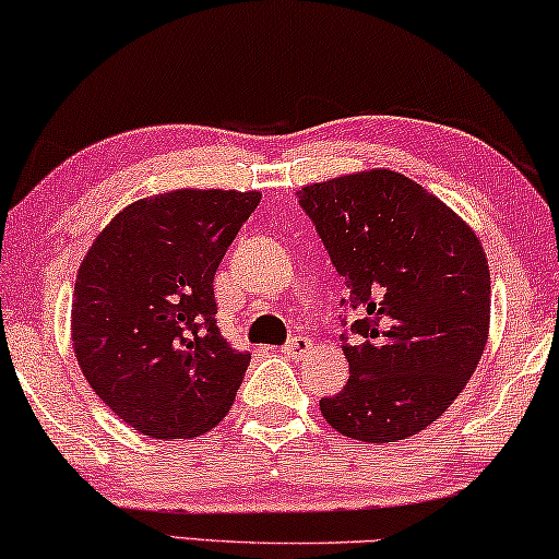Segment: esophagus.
Returning <instances> with one entry per match:
<instances>
[{
  "label": "esophagus",
  "instance_id": "1",
  "mask_svg": "<svg viewBox=\"0 0 559 559\" xmlns=\"http://www.w3.org/2000/svg\"><path fill=\"white\" fill-rule=\"evenodd\" d=\"M310 349H313V344H310L306 336H293L285 346H282V352H285L287 357H293V359H300L302 354H308Z\"/></svg>",
  "mask_w": 559,
  "mask_h": 559
}]
</instances>
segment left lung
<instances>
[{
	"instance_id": "obj_1",
	"label": "left lung",
	"mask_w": 559,
	"mask_h": 559,
	"mask_svg": "<svg viewBox=\"0 0 559 559\" xmlns=\"http://www.w3.org/2000/svg\"><path fill=\"white\" fill-rule=\"evenodd\" d=\"M357 310L342 336L349 382L321 413L349 439L385 444L444 413L483 357L490 270L473 228L397 171L374 169L297 192ZM346 325V321H344Z\"/></svg>"
}]
</instances>
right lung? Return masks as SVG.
Instances as JSON below:
<instances>
[{"instance_id": "obj_1", "label": "right lung", "mask_w": 559, "mask_h": 559, "mask_svg": "<svg viewBox=\"0 0 559 559\" xmlns=\"http://www.w3.org/2000/svg\"><path fill=\"white\" fill-rule=\"evenodd\" d=\"M262 194L177 190L110 221L79 266L71 342L94 393L151 439L223 421L251 354L215 323L213 280Z\"/></svg>"}]
</instances>
